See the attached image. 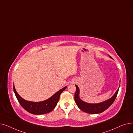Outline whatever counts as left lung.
Masks as SVG:
<instances>
[{
	"label": "left lung",
	"instance_id": "1",
	"mask_svg": "<svg viewBox=\"0 0 133 133\" xmlns=\"http://www.w3.org/2000/svg\"><path fill=\"white\" fill-rule=\"evenodd\" d=\"M110 58H112L110 56ZM75 86L76 91L74 95V100L76 105L78 106V107L81 110L89 114L100 113L108 108L111 104L115 101L118 92V89H119V88H118L114 95L111 98L105 101H103L99 103H88L83 101L80 99L79 88L77 85H75Z\"/></svg>",
	"mask_w": 133,
	"mask_h": 133
}]
</instances>
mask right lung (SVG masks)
<instances>
[{
  "label": "right lung",
  "instance_id": "right-lung-1",
  "mask_svg": "<svg viewBox=\"0 0 133 133\" xmlns=\"http://www.w3.org/2000/svg\"><path fill=\"white\" fill-rule=\"evenodd\" d=\"M67 86L61 89L58 92L52 96L50 98L41 102H31L23 99L17 92L15 86L13 85V90L17 99L24 109L28 112L35 115H40L48 113L52 111L57 106L59 101L61 93L65 90Z\"/></svg>",
  "mask_w": 133,
  "mask_h": 133
}]
</instances>
